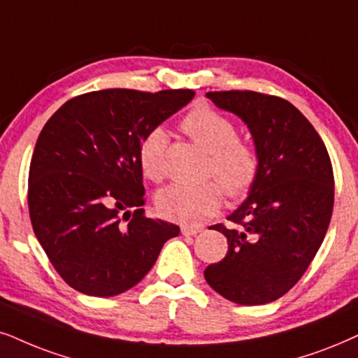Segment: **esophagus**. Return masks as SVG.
I'll use <instances>...</instances> for the list:
<instances>
[{"mask_svg": "<svg viewBox=\"0 0 358 358\" xmlns=\"http://www.w3.org/2000/svg\"><path fill=\"white\" fill-rule=\"evenodd\" d=\"M203 229L200 228V226H182V234H185V236H194V234L201 233Z\"/></svg>", "mask_w": 358, "mask_h": 358, "instance_id": "obj_1", "label": "esophagus"}]
</instances>
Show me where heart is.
Masks as SVG:
<instances>
[{
  "mask_svg": "<svg viewBox=\"0 0 358 358\" xmlns=\"http://www.w3.org/2000/svg\"><path fill=\"white\" fill-rule=\"evenodd\" d=\"M183 132L196 145L210 153L208 173L218 182L171 183L157 194V208L166 218L187 224H200L215 215L226 193L238 198L250 192L259 171V158L255 148L238 138V129L211 107L198 106L182 122ZM169 134L155 127L143 137L138 147V165L152 182H160L165 175V148Z\"/></svg>",
  "mask_w": 358,
  "mask_h": 358,
  "instance_id": "1",
  "label": "heart"
}]
</instances>
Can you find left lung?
<instances>
[{
	"mask_svg": "<svg viewBox=\"0 0 358 358\" xmlns=\"http://www.w3.org/2000/svg\"><path fill=\"white\" fill-rule=\"evenodd\" d=\"M206 97L248 125L259 171L228 216L239 228L215 226L228 239V252L208 266L205 279L236 304H268L302 278L324 241L334 208L332 164L322 138L291 102L252 90Z\"/></svg>",
	"mask_w": 358,
	"mask_h": 358,
	"instance_id": "obj_1",
	"label": "left lung"
}]
</instances>
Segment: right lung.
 Wrapping results in <instances>:
<instances>
[{
    "label": "right lung",
    "instance_id": "add662e5",
    "mask_svg": "<svg viewBox=\"0 0 358 358\" xmlns=\"http://www.w3.org/2000/svg\"><path fill=\"white\" fill-rule=\"evenodd\" d=\"M193 97L189 89L97 90L67 101L41 130L29 166V216L72 289L94 297L129 291L178 236L176 224L143 216L138 147ZM122 212L133 213L125 227Z\"/></svg>",
    "mask_w": 358,
    "mask_h": 358
}]
</instances>
